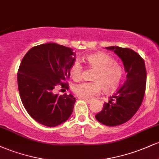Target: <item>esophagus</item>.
Listing matches in <instances>:
<instances>
[{"label": "esophagus", "mask_w": 159, "mask_h": 159, "mask_svg": "<svg viewBox=\"0 0 159 159\" xmlns=\"http://www.w3.org/2000/svg\"><path fill=\"white\" fill-rule=\"evenodd\" d=\"M82 98V99L84 100L85 102H87V103H91V102H92V100H91V99H88V98Z\"/></svg>", "instance_id": "esophagus-1"}]
</instances>
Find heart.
Masks as SVG:
<instances>
[{"label":"heart","instance_id":"heart-1","mask_svg":"<svg viewBox=\"0 0 159 159\" xmlns=\"http://www.w3.org/2000/svg\"><path fill=\"white\" fill-rule=\"evenodd\" d=\"M87 64L96 72L92 82H81L74 86V92L82 98H90L100 93L102 88L105 92L114 91L119 87L123 76V69L114 59L105 53H96L86 58ZM71 78L79 81L83 76V66L79 61H75L69 70Z\"/></svg>","mask_w":159,"mask_h":159}]
</instances>
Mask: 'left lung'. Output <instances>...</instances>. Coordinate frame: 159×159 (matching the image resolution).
I'll list each match as a JSON object with an SVG mask.
<instances>
[{"label":"left lung","mask_w":159,"mask_h":159,"mask_svg":"<svg viewBox=\"0 0 159 159\" xmlns=\"http://www.w3.org/2000/svg\"><path fill=\"white\" fill-rule=\"evenodd\" d=\"M105 48L114 51L122 60L126 81L95 116L102 124L116 126L129 121L139 109L145 94L147 71L143 59L132 49L118 46Z\"/></svg>","instance_id":"obj_1"}]
</instances>
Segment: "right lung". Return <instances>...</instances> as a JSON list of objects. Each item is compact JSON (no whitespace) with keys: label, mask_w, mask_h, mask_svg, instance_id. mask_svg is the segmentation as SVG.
<instances>
[{"label":"right lung","mask_w":159,"mask_h":159,"mask_svg":"<svg viewBox=\"0 0 159 159\" xmlns=\"http://www.w3.org/2000/svg\"><path fill=\"white\" fill-rule=\"evenodd\" d=\"M75 61L72 48L54 43L33 47L23 57L17 75L20 97L29 115L42 125L57 126L72 114L75 98L53 90L58 84L68 90L66 81Z\"/></svg>","instance_id":"obj_1"}]
</instances>
